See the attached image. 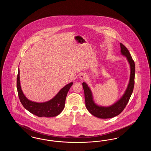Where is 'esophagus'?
I'll return each instance as SVG.
<instances>
[{
  "instance_id": "obj_1",
  "label": "esophagus",
  "mask_w": 151,
  "mask_h": 151,
  "mask_svg": "<svg viewBox=\"0 0 151 151\" xmlns=\"http://www.w3.org/2000/svg\"><path fill=\"white\" fill-rule=\"evenodd\" d=\"M86 77H87V76H86V74L84 73H81L79 76L80 79H82V80H85V79H86Z\"/></svg>"
}]
</instances>
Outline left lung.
<instances>
[{
	"label": "left lung",
	"mask_w": 151,
	"mask_h": 151,
	"mask_svg": "<svg viewBox=\"0 0 151 151\" xmlns=\"http://www.w3.org/2000/svg\"><path fill=\"white\" fill-rule=\"evenodd\" d=\"M120 46L122 55L126 57L129 63L130 77L127 88L124 93L123 94L122 97L119 100L117 101L113 105L107 107L99 106L94 102L92 91L89 87L85 82L83 83L86 109L91 114L99 118H111L121 113L127 105L133 92L135 83V65L129 51L122 43H120Z\"/></svg>",
	"instance_id": "8db88e82"
}]
</instances>
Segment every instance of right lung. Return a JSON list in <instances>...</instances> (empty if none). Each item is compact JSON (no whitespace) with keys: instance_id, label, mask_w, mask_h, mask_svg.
I'll return each mask as SVG.
<instances>
[{"instance_id":"obj_1","label":"right lung","mask_w":151,"mask_h":151,"mask_svg":"<svg viewBox=\"0 0 151 151\" xmlns=\"http://www.w3.org/2000/svg\"><path fill=\"white\" fill-rule=\"evenodd\" d=\"M73 84L71 82L62 88L57 94L50 100L45 102H36L28 100L22 91L20 81V71L17 76V89L20 101L23 105L32 114L39 117H52L59 115L64 109L67 93Z\"/></svg>"}]
</instances>
